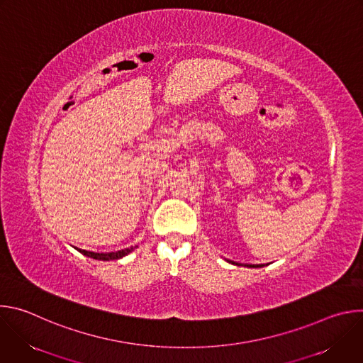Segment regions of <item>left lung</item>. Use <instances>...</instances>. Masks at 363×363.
<instances>
[{
	"instance_id": "1",
	"label": "left lung",
	"mask_w": 363,
	"mask_h": 363,
	"mask_svg": "<svg viewBox=\"0 0 363 363\" xmlns=\"http://www.w3.org/2000/svg\"><path fill=\"white\" fill-rule=\"evenodd\" d=\"M228 263H231V264H235V266H242V264H240V263H235V262H230V260H228ZM245 267H263V264H258V266H257V264H255V266H254V264H245Z\"/></svg>"
}]
</instances>
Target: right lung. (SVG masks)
I'll return each mask as SVG.
<instances>
[{"label":"right lung","instance_id":"right-lung-1","mask_svg":"<svg viewBox=\"0 0 363 363\" xmlns=\"http://www.w3.org/2000/svg\"><path fill=\"white\" fill-rule=\"evenodd\" d=\"M135 247H129V248H123V250H119V251H112V252H93V251H86V250H79L83 255L86 257H90V258H94V260H103V262H109V260H119V258L128 255L129 252L133 251Z\"/></svg>","mask_w":363,"mask_h":363}]
</instances>
